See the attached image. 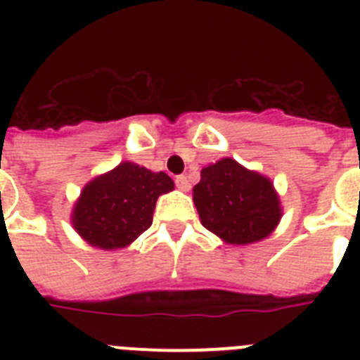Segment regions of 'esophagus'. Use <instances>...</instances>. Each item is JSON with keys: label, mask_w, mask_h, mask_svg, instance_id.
<instances>
[{"label": "esophagus", "mask_w": 360, "mask_h": 360, "mask_svg": "<svg viewBox=\"0 0 360 360\" xmlns=\"http://www.w3.org/2000/svg\"><path fill=\"white\" fill-rule=\"evenodd\" d=\"M174 184H176V187L180 191H184V193H186V191H189V180H187V176H184V174H180V176H176L174 178Z\"/></svg>", "instance_id": "1"}]
</instances>
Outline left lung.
<instances>
[{
    "label": "left lung",
    "mask_w": 360,
    "mask_h": 360,
    "mask_svg": "<svg viewBox=\"0 0 360 360\" xmlns=\"http://www.w3.org/2000/svg\"><path fill=\"white\" fill-rule=\"evenodd\" d=\"M193 187L200 221L227 245H250L269 238L281 221L283 207L274 184L234 158L203 167Z\"/></svg>",
    "instance_id": "1"
}]
</instances>
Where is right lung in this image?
Listing matches in <instances>:
<instances>
[{"mask_svg": "<svg viewBox=\"0 0 360 360\" xmlns=\"http://www.w3.org/2000/svg\"><path fill=\"white\" fill-rule=\"evenodd\" d=\"M173 189L174 182L164 171L120 162L86 184L73 203L72 225L95 249H124L151 227L158 196Z\"/></svg>", "mask_w": 360, "mask_h": 360, "instance_id": "obj_1", "label": "right lung"}]
</instances>
